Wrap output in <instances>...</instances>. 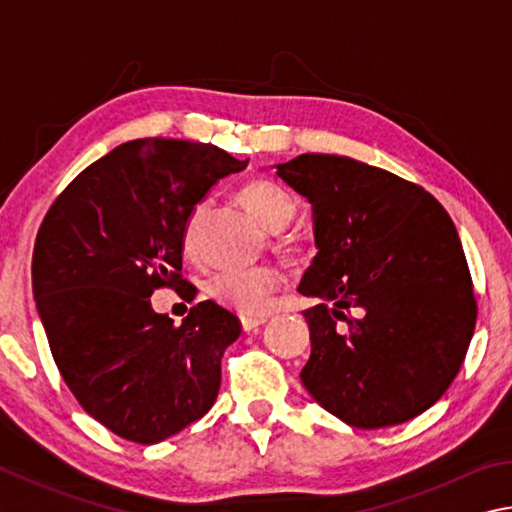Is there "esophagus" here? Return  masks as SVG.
<instances>
[{"instance_id":"esophagus-1","label":"esophagus","mask_w":512,"mask_h":512,"mask_svg":"<svg viewBox=\"0 0 512 512\" xmlns=\"http://www.w3.org/2000/svg\"><path fill=\"white\" fill-rule=\"evenodd\" d=\"M266 323V316H241V327L244 332H255L257 327H262Z\"/></svg>"}]
</instances>
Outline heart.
Here are the masks:
<instances>
[{
	"mask_svg": "<svg viewBox=\"0 0 512 512\" xmlns=\"http://www.w3.org/2000/svg\"><path fill=\"white\" fill-rule=\"evenodd\" d=\"M239 203L255 216V219L271 232H282L296 216V203L280 185L271 180H253L241 187ZM207 214V203L192 207L183 225V248L192 253L198 239V230ZM280 287V273L271 266H250V268H225L216 271L207 280V293L221 305L237 309L241 314H257L264 311L268 300Z\"/></svg>",
	"mask_w": 512,
	"mask_h": 512,
	"instance_id": "b5f03b06",
	"label": "heart"
}]
</instances>
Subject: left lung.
Masks as SVG:
<instances>
[{
	"instance_id": "8db88e82",
	"label": "left lung",
	"mask_w": 512,
	"mask_h": 512,
	"mask_svg": "<svg viewBox=\"0 0 512 512\" xmlns=\"http://www.w3.org/2000/svg\"><path fill=\"white\" fill-rule=\"evenodd\" d=\"M275 173L307 198L318 253L300 280L307 393L357 429L402 424L436 404L470 348L476 300L452 219L391 171L302 153Z\"/></svg>"
}]
</instances>
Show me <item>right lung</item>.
Listing matches in <instances>:
<instances>
[{
  "label": "right lung",
  "mask_w": 512,
  "mask_h": 512,
  "mask_svg": "<svg viewBox=\"0 0 512 512\" xmlns=\"http://www.w3.org/2000/svg\"><path fill=\"white\" fill-rule=\"evenodd\" d=\"M212 144L146 137L81 171L51 205L33 248V298L69 391L94 420L140 445L203 418L221 386V357L241 334L212 300L176 327L151 307L183 280V225L230 173L246 169Z\"/></svg>",
  "instance_id": "right-lung-1"
}]
</instances>
